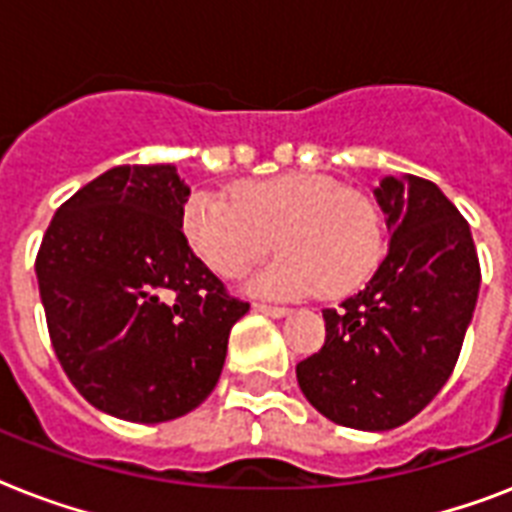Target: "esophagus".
<instances>
[{
  "instance_id": "1",
  "label": "esophagus",
  "mask_w": 512,
  "mask_h": 512,
  "mask_svg": "<svg viewBox=\"0 0 512 512\" xmlns=\"http://www.w3.org/2000/svg\"><path fill=\"white\" fill-rule=\"evenodd\" d=\"M255 311L263 313V316H271V319H284L289 313V308H279V305H265V303H255Z\"/></svg>"
}]
</instances>
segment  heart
Returning <instances> with one entry per match:
<instances>
[{"instance_id": "heart-1", "label": "heart", "mask_w": 512, "mask_h": 512, "mask_svg": "<svg viewBox=\"0 0 512 512\" xmlns=\"http://www.w3.org/2000/svg\"><path fill=\"white\" fill-rule=\"evenodd\" d=\"M183 233L209 271L239 279L268 252H284L252 279L271 297L348 295L380 260V223L369 201L327 175L247 180L223 193L196 191L185 201Z\"/></svg>"}]
</instances>
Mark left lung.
<instances>
[{
	"label": "left lung",
	"mask_w": 512,
	"mask_h": 512,
	"mask_svg": "<svg viewBox=\"0 0 512 512\" xmlns=\"http://www.w3.org/2000/svg\"><path fill=\"white\" fill-rule=\"evenodd\" d=\"M374 199L388 255L358 295L324 311V348L297 364V382L327 420L382 433L420 414L449 380L481 268L468 220L436 183L388 175Z\"/></svg>",
	"instance_id": "8db88e82"
}]
</instances>
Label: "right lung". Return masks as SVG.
<instances>
[{"mask_svg": "<svg viewBox=\"0 0 512 512\" xmlns=\"http://www.w3.org/2000/svg\"><path fill=\"white\" fill-rule=\"evenodd\" d=\"M188 196L172 164L114 167L55 212L36 255L63 372L119 420L154 425L196 409L249 311L188 247Z\"/></svg>", "mask_w": 512, "mask_h": 512, "instance_id": "add662e5", "label": "right lung"}]
</instances>
